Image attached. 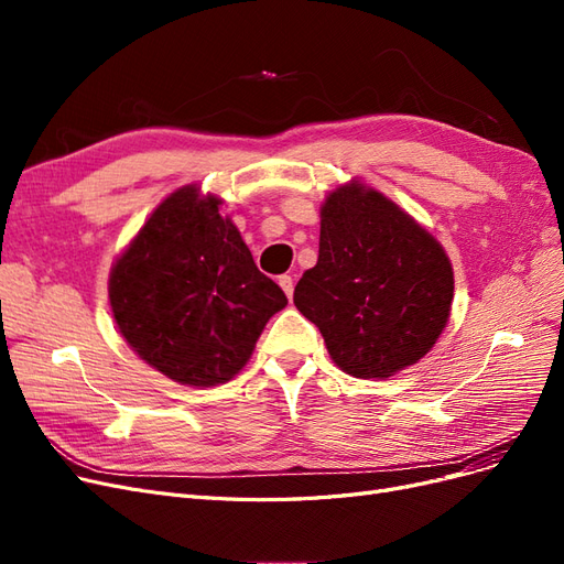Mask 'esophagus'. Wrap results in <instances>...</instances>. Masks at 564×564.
I'll return each instance as SVG.
<instances>
[{"instance_id":"esophagus-1","label":"esophagus","mask_w":564,"mask_h":564,"mask_svg":"<svg viewBox=\"0 0 564 564\" xmlns=\"http://www.w3.org/2000/svg\"><path fill=\"white\" fill-rule=\"evenodd\" d=\"M280 286H282V292L286 294V299L292 301V296H294V280L289 278V275H280Z\"/></svg>"}]
</instances>
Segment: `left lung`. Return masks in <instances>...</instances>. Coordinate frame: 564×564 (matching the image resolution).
Here are the masks:
<instances>
[{
	"label": "left lung",
	"mask_w": 564,
	"mask_h": 564,
	"mask_svg": "<svg viewBox=\"0 0 564 564\" xmlns=\"http://www.w3.org/2000/svg\"><path fill=\"white\" fill-rule=\"evenodd\" d=\"M452 301L449 256L414 216L357 178L324 197L319 256L294 305L338 369L388 379L416 365L445 332Z\"/></svg>",
	"instance_id": "8db88e82"
}]
</instances>
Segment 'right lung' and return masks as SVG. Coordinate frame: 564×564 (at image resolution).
<instances>
[{"label":"right lung","mask_w":564,"mask_h":564,"mask_svg":"<svg viewBox=\"0 0 564 564\" xmlns=\"http://www.w3.org/2000/svg\"><path fill=\"white\" fill-rule=\"evenodd\" d=\"M220 204L197 183L166 195L108 278L110 311L129 348L191 388L235 379L286 305L232 218L218 214Z\"/></svg>","instance_id":"right-lung-1"}]
</instances>
